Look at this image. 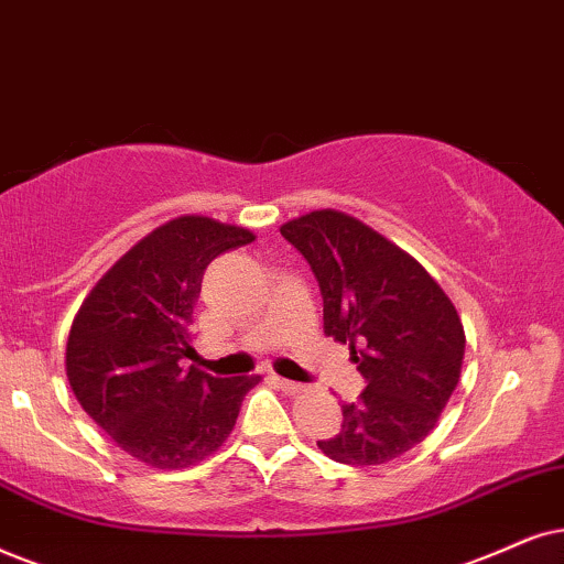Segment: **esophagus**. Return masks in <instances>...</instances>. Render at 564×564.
<instances>
[{"label": "esophagus", "mask_w": 564, "mask_h": 564, "mask_svg": "<svg viewBox=\"0 0 564 564\" xmlns=\"http://www.w3.org/2000/svg\"><path fill=\"white\" fill-rule=\"evenodd\" d=\"M273 380L281 384L283 393H289V395H299V393H304V390H306V384L294 382V380H283V377H278V375H273Z\"/></svg>", "instance_id": "esophagus-1"}]
</instances>
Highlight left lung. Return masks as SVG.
Here are the masks:
<instances>
[{
  "label": "left lung",
  "mask_w": 564,
  "mask_h": 564,
  "mask_svg": "<svg viewBox=\"0 0 564 564\" xmlns=\"http://www.w3.org/2000/svg\"><path fill=\"white\" fill-rule=\"evenodd\" d=\"M281 234L317 278L325 335L351 344L367 380L354 403L340 405V432L317 447L348 466L398 458L434 430L460 380L458 310L422 262L348 213L312 210Z\"/></svg>",
  "instance_id": "obj_1"
}]
</instances>
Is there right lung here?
I'll list each match as a JSON object with an SVG mask.
<instances>
[{
    "instance_id": "1",
    "label": "right lung",
    "mask_w": 564,
    "mask_h": 564,
    "mask_svg": "<svg viewBox=\"0 0 564 564\" xmlns=\"http://www.w3.org/2000/svg\"><path fill=\"white\" fill-rule=\"evenodd\" d=\"M254 234L208 216H180L106 270L69 327V388L111 442L153 468H189L224 445L252 377H210L189 359L192 306L218 254Z\"/></svg>"
}]
</instances>
